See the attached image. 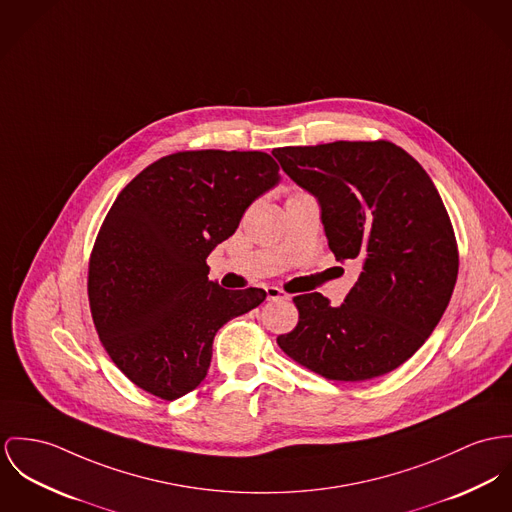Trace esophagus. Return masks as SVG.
<instances>
[{
    "label": "esophagus",
    "mask_w": 512,
    "mask_h": 512,
    "mask_svg": "<svg viewBox=\"0 0 512 512\" xmlns=\"http://www.w3.org/2000/svg\"><path fill=\"white\" fill-rule=\"evenodd\" d=\"M267 300H271V302H276V300H290V296H288L286 292H282L280 288H276V286H269V288H267Z\"/></svg>",
    "instance_id": "obj_1"
}]
</instances>
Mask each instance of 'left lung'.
Listing matches in <instances>:
<instances>
[{
	"label": "left lung",
	"instance_id": "obj_1",
	"mask_svg": "<svg viewBox=\"0 0 512 512\" xmlns=\"http://www.w3.org/2000/svg\"><path fill=\"white\" fill-rule=\"evenodd\" d=\"M282 171L321 208L329 249L360 275L337 308L319 292L294 298L298 325L278 347L317 374L362 382L417 353L458 276L456 237L431 177L392 142L276 148Z\"/></svg>",
	"mask_w": 512,
	"mask_h": 512
}]
</instances>
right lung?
Here are the masks:
<instances>
[{
    "label": "right lung",
    "mask_w": 512,
    "mask_h": 512,
    "mask_svg": "<svg viewBox=\"0 0 512 512\" xmlns=\"http://www.w3.org/2000/svg\"><path fill=\"white\" fill-rule=\"evenodd\" d=\"M265 152L200 150L154 161L111 206L89 261V306L122 374L173 401L204 380L218 329L257 308L263 288L226 290L206 257L253 200L278 185Z\"/></svg>",
    "instance_id": "add662e5"
}]
</instances>
